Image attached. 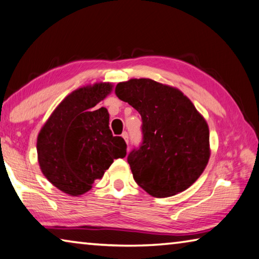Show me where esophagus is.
I'll return each instance as SVG.
<instances>
[{
	"label": "esophagus",
	"mask_w": 259,
	"mask_h": 259,
	"mask_svg": "<svg viewBox=\"0 0 259 259\" xmlns=\"http://www.w3.org/2000/svg\"><path fill=\"white\" fill-rule=\"evenodd\" d=\"M121 137H122V139L125 140V142H126V143H128V133H127V132H124V133L121 134Z\"/></svg>",
	"instance_id": "34e87169"
}]
</instances>
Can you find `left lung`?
Segmentation results:
<instances>
[{
  "mask_svg": "<svg viewBox=\"0 0 259 259\" xmlns=\"http://www.w3.org/2000/svg\"><path fill=\"white\" fill-rule=\"evenodd\" d=\"M115 93L142 118V143L127 156L135 182L157 198L191 187L210 155L208 125L193 103L149 78L118 83Z\"/></svg>",
  "mask_w": 259,
  "mask_h": 259,
  "instance_id": "1",
  "label": "left lung"
}]
</instances>
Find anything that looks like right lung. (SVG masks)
Returning a JSON list of instances; mask_svg holds the SVG:
<instances>
[{"label":"right lung","mask_w":259,"mask_h":259,"mask_svg":"<svg viewBox=\"0 0 259 259\" xmlns=\"http://www.w3.org/2000/svg\"><path fill=\"white\" fill-rule=\"evenodd\" d=\"M111 89V84L99 83L74 91L56 108L38 134L40 170L69 196L88 192L113 159L126 156L124 139L113 137L109 128L107 109H93Z\"/></svg>","instance_id":"obj_1"}]
</instances>
